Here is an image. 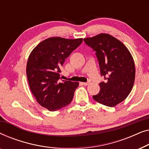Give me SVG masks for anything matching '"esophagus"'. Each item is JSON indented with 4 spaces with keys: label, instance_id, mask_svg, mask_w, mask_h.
<instances>
[{
    "label": "esophagus",
    "instance_id": "obj_1",
    "mask_svg": "<svg viewBox=\"0 0 149 149\" xmlns=\"http://www.w3.org/2000/svg\"><path fill=\"white\" fill-rule=\"evenodd\" d=\"M81 85H85V86H87V85H88L89 84V83H81Z\"/></svg>",
    "mask_w": 149,
    "mask_h": 149
}]
</instances>
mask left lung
<instances>
[{"instance_id":"obj_1","label":"left lung","mask_w":149,"mask_h":149,"mask_svg":"<svg viewBox=\"0 0 149 149\" xmlns=\"http://www.w3.org/2000/svg\"><path fill=\"white\" fill-rule=\"evenodd\" d=\"M85 44L95 52L101 76L100 91L93 95L95 101L113 107L123 102L131 92L135 81V65L127 48L113 36L100 34L84 38Z\"/></svg>"}]
</instances>
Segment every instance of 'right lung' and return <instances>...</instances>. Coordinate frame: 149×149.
<instances>
[{
  "label": "right lung",
  "mask_w": 149,
  "mask_h": 149,
  "mask_svg": "<svg viewBox=\"0 0 149 149\" xmlns=\"http://www.w3.org/2000/svg\"><path fill=\"white\" fill-rule=\"evenodd\" d=\"M83 38L51 37L40 42L30 53L26 74L32 94L42 107L56 111L72 100L78 82L60 81V68Z\"/></svg>",
  "instance_id": "add662e5"
}]
</instances>
